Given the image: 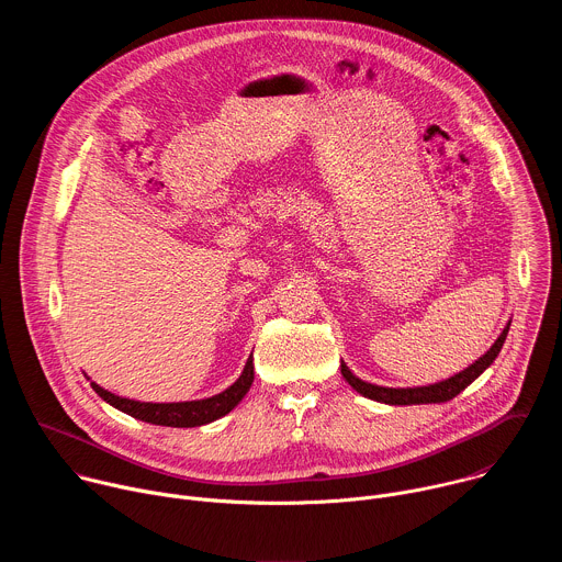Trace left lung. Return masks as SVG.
I'll return each instance as SVG.
<instances>
[{
  "mask_svg": "<svg viewBox=\"0 0 562 562\" xmlns=\"http://www.w3.org/2000/svg\"><path fill=\"white\" fill-rule=\"evenodd\" d=\"M509 325L503 329V334L498 336V340L492 345V349L487 353L480 356L475 362H471L467 369L453 373L451 378H445L440 382L434 384H423V386H380V384H371L367 380H360L345 362L340 364L342 369V378L364 397L375 400V403L382 405H436V403H447V400L456 397L462 389H467L480 373L485 369H490L494 364V360L498 358L507 334H509Z\"/></svg>",
  "mask_w": 562,
  "mask_h": 562,
  "instance_id": "8db88e82",
  "label": "left lung"
}]
</instances>
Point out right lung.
<instances>
[{
    "mask_svg": "<svg viewBox=\"0 0 562 562\" xmlns=\"http://www.w3.org/2000/svg\"><path fill=\"white\" fill-rule=\"evenodd\" d=\"M254 384V358L247 360L245 371L239 373V378L224 391L200 397V400H165V403H153V400H133V397H122L111 393L109 389L100 386L98 382H91L95 393L106 400V403L122 414H128L142 423L150 425H162V427H200L209 425L228 412H233L239 400L247 395V391Z\"/></svg>",
    "mask_w": 562,
    "mask_h": 562,
    "instance_id": "1",
    "label": "right lung"
}]
</instances>
